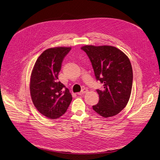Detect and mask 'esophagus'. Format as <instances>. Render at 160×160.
I'll list each match as a JSON object with an SVG mask.
<instances>
[{"instance_id": "1", "label": "esophagus", "mask_w": 160, "mask_h": 160, "mask_svg": "<svg viewBox=\"0 0 160 160\" xmlns=\"http://www.w3.org/2000/svg\"><path fill=\"white\" fill-rule=\"evenodd\" d=\"M87 91H88V90H87V88H83L80 92H78V94H79V95H82V94H85L86 92H87Z\"/></svg>"}]
</instances>
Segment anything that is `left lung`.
Returning <instances> with one entry per match:
<instances>
[{
  "mask_svg": "<svg viewBox=\"0 0 160 160\" xmlns=\"http://www.w3.org/2000/svg\"><path fill=\"white\" fill-rule=\"evenodd\" d=\"M81 49L91 62L96 79L104 86L97 90L99 102L93 110L104 118L116 116L125 108L131 93L133 75L129 58L112 46L85 45Z\"/></svg>",
  "mask_w": 160,
  "mask_h": 160,
  "instance_id": "left-lung-1",
  "label": "left lung"
}]
</instances>
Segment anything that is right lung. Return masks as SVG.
Returning a JSON list of instances; mask_svg holds the SVG:
<instances>
[{
	"instance_id": "obj_1",
	"label": "right lung",
	"mask_w": 160,
	"mask_h": 160,
	"mask_svg": "<svg viewBox=\"0 0 160 160\" xmlns=\"http://www.w3.org/2000/svg\"><path fill=\"white\" fill-rule=\"evenodd\" d=\"M71 48L45 50L37 58L31 72L29 87L32 101L38 111L51 119L64 114L72 100L69 89L58 81L62 63Z\"/></svg>"
}]
</instances>
